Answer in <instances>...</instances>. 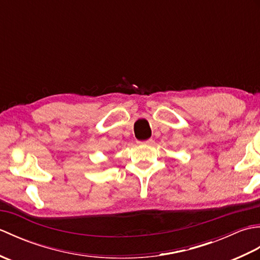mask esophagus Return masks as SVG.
<instances>
[{"instance_id":"1","label":"esophagus","mask_w":260,"mask_h":260,"mask_svg":"<svg viewBox=\"0 0 260 260\" xmlns=\"http://www.w3.org/2000/svg\"><path fill=\"white\" fill-rule=\"evenodd\" d=\"M137 143H139L140 145H151V144H153V140L150 139V140H146V141H139Z\"/></svg>"}]
</instances>
